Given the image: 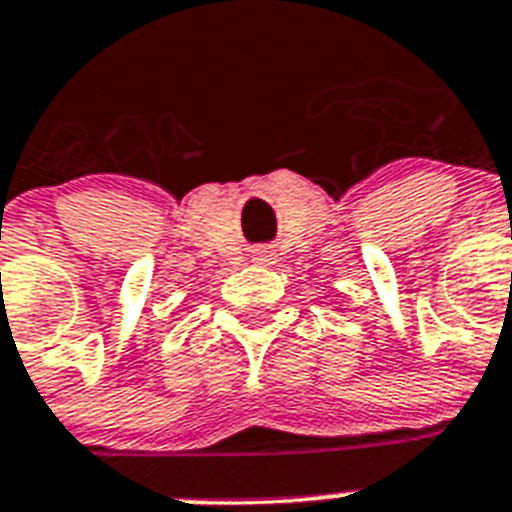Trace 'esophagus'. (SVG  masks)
Segmentation results:
<instances>
[{
  "mask_svg": "<svg viewBox=\"0 0 512 512\" xmlns=\"http://www.w3.org/2000/svg\"><path fill=\"white\" fill-rule=\"evenodd\" d=\"M252 260H255L257 265H270L276 257H273L270 249H257V252H252Z\"/></svg>",
  "mask_w": 512,
  "mask_h": 512,
  "instance_id": "obj_1",
  "label": "esophagus"
}]
</instances>
